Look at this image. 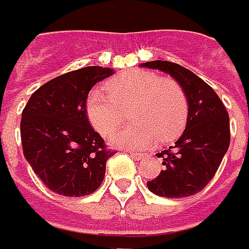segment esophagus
<instances>
[{
	"label": "esophagus",
	"mask_w": 249,
	"mask_h": 249,
	"mask_svg": "<svg viewBox=\"0 0 249 249\" xmlns=\"http://www.w3.org/2000/svg\"><path fill=\"white\" fill-rule=\"evenodd\" d=\"M132 157L136 160H143L146 159V154H142V153H132Z\"/></svg>",
	"instance_id": "obj_1"
}]
</instances>
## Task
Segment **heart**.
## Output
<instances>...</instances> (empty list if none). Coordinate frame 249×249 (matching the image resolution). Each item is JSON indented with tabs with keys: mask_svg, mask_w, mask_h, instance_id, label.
Listing matches in <instances>:
<instances>
[{
	"mask_svg": "<svg viewBox=\"0 0 249 249\" xmlns=\"http://www.w3.org/2000/svg\"><path fill=\"white\" fill-rule=\"evenodd\" d=\"M105 89L107 95L98 89L88 95L85 110L99 133L110 137L123 124L130 109L134 124L116 134V144L147 149L157 142H173L184 132L188 99L177 80L134 69L106 82Z\"/></svg>",
	"mask_w": 249,
	"mask_h": 249,
	"instance_id": "b5f03b06",
	"label": "heart"
}]
</instances>
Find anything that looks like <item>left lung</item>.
Wrapping results in <instances>:
<instances>
[{"instance_id": "obj_1", "label": "left lung", "mask_w": 249, "mask_h": 249, "mask_svg": "<svg viewBox=\"0 0 249 249\" xmlns=\"http://www.w3.org/2000/svg\"><path fill=\"white\" fill-rule=\"evenodd\" d=\"M142 66L167 72L183 86L188 99L186 130L174 146L157 153L164 169L147 181V187L151 193L167 198L194 196L213 180L228 150V112L214 89L184 66L167 61H153Z\"/></svg>"}]
</instances>
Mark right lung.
Instances as JSON below:
<instances>
[{"instance_id": "obj_1", "label": "right lung", "mask_w": 249, "mask_h": 249, "mask_svg": "<svg viewBox=\"0 0 249 249\" xmlns=\"http://www.w3.org/2000/svg\"><path fill=\"white\" fill-rule=\"evenodd\" d=\"M113 69L86 66L46 82L28 100L21 119L27 161L49 190L65 197L95 193L115 151L90 126L85 103L89 90Z\"/></svg>"}]
</instances>
